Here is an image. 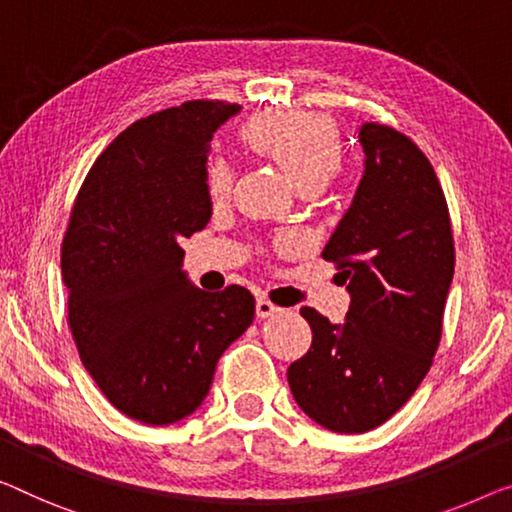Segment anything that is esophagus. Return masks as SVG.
Segmentation results:
<instances>
[{"label":"esophagus","mask_w":512,"mask_h":512,"mask_svg":"<svg viewBox=\"0 0 512 512\" xmlns=\"http://www.w3.org/2000/svg\"><path fill=\"white\" fill-rule=\"evenodd\" d=\"M255 312H257L259 319H266V317L278 315L280 308H278V305H273L269 299H264V296H259L257 303H255Z\"/></svg>","instance_id":"esophagus-1"}]
</instances>
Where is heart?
Listing matches in <instances>:
<instances>
[{
	"label": "heart",
	"mask_w": 512,
	"mask_h": 512,
	"mask_svg": "<svg viewBox=\"0 0 512 512\" xmlns=\"http://www.w3.org/2000/svg\"><path fill=\"white\" fill-rule=\"evenodd\" d=\"M250 151L276 163L296 190H322L340 172L342 151L338 128L324 114L301 110H269L255 114L241 128ZM207 186L213 200L232 190V170L225 160H211Z\"/></svg>",
	"instance_id": "1"
}]
</instances>
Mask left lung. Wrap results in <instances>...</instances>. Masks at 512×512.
Returning <instances> with one entry per match:
<instances>
[{"label": "left lung", "mask_w": 512, "mask_h": 512, "mask_svg": "<svg viewBox=\"0 0 512 512\" xmlns=\"http://www.w3.org/2000/svg\"><path fill=\"white\" fill-rule=\"evenodd\" d=\"M358 142L363 179L322 253L352 303L345 324L301 308L312 345L287 370L305 414L345 434L386 423L425 379L455 271L451 216L430 160L375 121Z\"/></svg>", "instance_id": "1"}]
</instances>
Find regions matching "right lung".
Listing matches in <instances>:
<instances>
[{"label":"right lung","mask_w":512,"mask_h":512,"mask_svg":"<svg viewBox=\"0 0 512 512\" xmlns=\"http://www.w3.org/2000/svg\"><path fill=\"white\" fill-rule=\"evenodd\" d=\"M239 110L186 101L135 121L75 197L61 243L68 326L105 398L140 423L193 414L218 358L253 324L246 287L204 292L181 269V239L211 218L209 142Z\"/></svg>","instance_id":"add662e5"}]
</instances>
